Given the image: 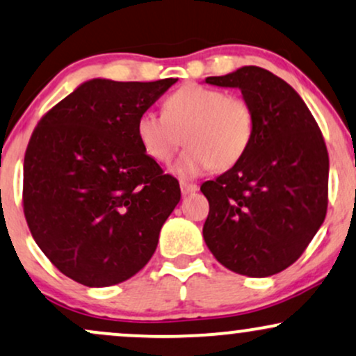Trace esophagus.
I'll use <instances>...</instances> for the list:
<instances>
[{"mask_svg":"<svg viewBox=\"0 0 356 356\" xmlns=\"http://www.w3.org/2000/svg\"><path fill=\"white\" fill-rule=\"evenodd\" d=\"M181 192L182 195H189L197 192V186L195 184H189V182H181Z\"/></svg>","mask_w":356,"mask_h":356,"instance_id":"1","label":"esophagus"}]
</instances>
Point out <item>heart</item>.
I'll return each instance as SVG.
<instances>
[{"instance_id":"b5f03b06","label":"heart","mask_w":356,"mask_h":356,"mask_svg":"<svg viewBox=\"0 0 356 356\" xmlns=\"http://www.w3.org/2000/svg\"><path fill=\"white\" fill-rule=\"evenodd\" d=\"M143 151L157 162L187 147L170 172L192 179L205 170L229 169L242 159L254 136V113L245 99L200 84H186L165 97L164 114L145 111L136 121Z\"/></svg>"}]
</instances>
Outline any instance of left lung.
Here are the masks:
<instances>
[{"mask_svg": "<svg viewBox=\"0 0 356 356\" xmlns=\"http://www.w3.org/2000/svg\"><path fill=\"white\" fill-rule=\"evenodd\" d=\"M205 83L241 89L254 136L237 164L200 187L209 200L204 241L229 270L275 275L303 254L327 216V145L298 92L270 71L243 66Z\"/></svg>", "mask_w": 356, "mask_h": 356, "instance_id": "obj_1", "label": "left lung"}]
</instances>
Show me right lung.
<instances>
[{"mask_svg": "<svg viewBox=\"0 0 356 356\" xmlns=\"http://www.w3.org/2000/svg\"><path fill=\"white\" fill-rule=\"evenodd\" d=\"M177 79H89L41 119L24 156L34 242L64 275L109 286L151 260L181 200L179 182L143 151L136 121Z\"/></svg>", "mask_w": 356, "mask_h": 356, "instance_id": "right-lung-1", "label": "right lung"}]
</instances>
